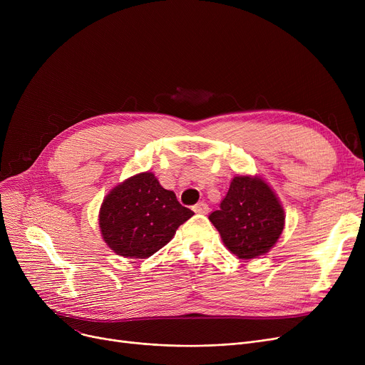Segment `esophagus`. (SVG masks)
Here are the masks:
<instances>
[{
	"label": "esophagus",
	"instance_id": "34e87169",
	"mask_svg": "<svg viewBox=\"0 0 365 365\" xmlns=\"http://www.w3.org/2000/svg\"><path fill=\"white\" fill-rule=\"evenodd\" d=\"M194 212L198 215H207L208 213L207 202H198L197 205H194Z\"/></svg>",
	"mask_w": 365,
	"mask_h": 365
}]
</instances>
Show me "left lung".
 I'll return each mask as SVG.
<instances>
[{
    "instance_id": "left-lung-1",
    "label": "left lung",
    "mask_w": 365,
    "mask_h": 365,
    "mask_svg": "<svg viewBox=\"0 0 365 365\" xmlns=\"http://www.w3.org/2000/svg\"><path fill=\"white\" fill-rule=\"evenodd\" d=\"M223 244L240 259L266 255L284 229V208L264 180L235 176L220 210L208 216Z\"/></svg>"
}]
</instances>
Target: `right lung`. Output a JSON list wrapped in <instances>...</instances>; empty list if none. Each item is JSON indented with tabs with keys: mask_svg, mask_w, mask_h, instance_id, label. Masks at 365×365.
<instances>
[{
	"mask_svg": "<svg viewBox=\"0 0 365 365\" xmlns=\"http://www.w3.org/2000/svg\"><path fill=\"white\" fill-rule=\"evenodd\" d=\"M194 216L173 190L164 189L153 173L145 171L115 186L105 197L101 232L110 250L128 259L157 253Z\"/></svg>",
	"mask_w": 365,
	"mask_h": 365,
	"instance_id": "obj_1",
	"label": "right lung"
}]
</instances>
